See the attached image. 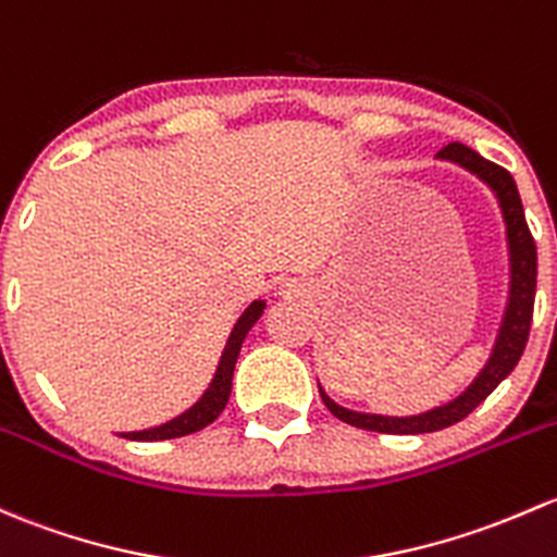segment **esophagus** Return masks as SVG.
I'll return each mask as SVG.
<instances>
[{"mask_svg":"<svg viewBox=\"0 0 557 557\" xmlns=\"http://www.w3.org/2000/svg\"><path fill=\"white\" fill-rule=\"evenodd\" d=\"M280 294H283V298H304L309 296V285L301 283V280H285L283 285H280Z\"/></svg>","mask_w":557,"mask_h":557,"instance_id":"1","label":"esophagus"}]
</instances>
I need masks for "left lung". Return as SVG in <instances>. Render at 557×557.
<instances>
[{
  "label": "left lung",
  "mask_w": 557,
  "mask_h": 557,
  "mask_svg": "<svg viewBox=\"0 0 557 557\" xmlns=\"http://www.w3.org/2000/svg\"><path fill=\"white\" fill-rule=\"evenodd\" d=\"M437 160L454 162V165L478 175L494 191L496 202H499L502 219H505L507 253H510V294H507L505 318H502L488 362L480 368L472 384L459 397H454V400L443 403L437 408H430L424 413H413V417H382V413L352 411V408H344L336 400H331V395L320 386V395H323L327 411L336 419L347 421V424L360 426V430L384 432V435H421V432L446 430V426L456 424V421L470 417L480 403L510 376L512 368L518 366L520 355H523L525 342H529L536 296V245L529 232V224H525L523 202H520L515 178L505 168L494 165V162L480 157L478 151H472L465 144H448L446 149L437 151Z\"/></svg>",
  "instance_id": "1"
}]
</instances>
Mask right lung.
Segmentation results:
<instances>
[{
  "label": "right lung",
  "mask_w": 557,
  "mask_h": 557,
  "mask_svg": "<svg viewBox=\"0 0 557 557\" xmlns=\"http://www.w3.org/2000/svg\"><path fill=\"white\" fill-rule=\"evenodd\" d=\"M263 309H267V301L256 298V301L239 314V320L232 327L230 338H226V347L224 352H221L219 368H215L208 389L202 392V397L195 403V406L186 408L184 413H178V417L165 421V424L149 426V430H138V432H120V437H127V441H171V437L191 435V432H200L202 426L213 424V421L219 419V413L226 408V400H230L232 395V373H234V366H237L239 347H243L245 336H248L250 327L256 325V320L263 314Z\"/></svg>",
  "instance_id": "add662e5"
}]
</instances>
